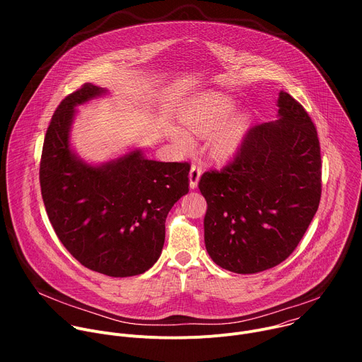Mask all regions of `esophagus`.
<instances>
[{
	"instance_id": "1",
	"label": "esophagus",
	"mask_w": 362,
	"mask_h": 362,
	"mask_svg": "<svg viewBox=\"0 0 362 362\" xmlns=\"http://www.w3.org/2000/svg\"><path fill=\"white\" fill-rule=\"evenodd\" d=\"M200 175H202V168L199 165H192L190 168V172H189V180H190V189H196L197 187V183H199V179H200Z\"/></svg>"
}]
</instances>
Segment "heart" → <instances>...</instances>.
<instances>
[{
  "label": "heart",
  "mask_w": 362,
  "mask_h": 362,
  "mask_svg": "<svg viewBox=\"0 0 362 362\" xmlns=\"http://www.w3.org/2000/svg\"><path fill=\"white\" fill-rule=\"evenodd\" d=\"M235 101L219 93L202 95L183 115L187 130L197 136H208L218 132L233 115ZM245 120H236L214 139V150L218 154H229L238 148L243 136ZM173 139L182 147H190L192 136L185 130H175Z\"/></svg>",
  "instance_id": "b5f03b06"
}]
</instances>
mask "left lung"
<instances>
[{
  "instance_id": "obj_1",
  "label": "left lung",
  "mask_w": 362,
  "mask_h": 362,
  "mask_svg": "<svg viewBox=\"0 0 362 362\" xmlns=\"http://www.w3.org/2000/svg\"><path fill=\"white\" fill-rule=\"evenodd\" d=\"M278 119L255 124L233 160L204 172V245L235 274L271 269L295 250L321 200V147L299 103L279 93Z\"/></svg>"
}]
</instances>
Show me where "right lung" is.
I'll list each match as a JSON object with an SVG mask.
<instances>
[{
    "instance_id": "add662e5",
    "label": "right lung",
    "mask_w": 362,
    "mask_h": 362,
    "mask_svg": "<svg viewBox=\"0 0 362 362\" xmlns=\"http://www.w3.org/2000/svg\"><path fill=\"white\" fill-rule=\"evenodd\" d=\"M86 83L69 94L45 133L40 185L48 219L86 268L115 278L150 269L163 249L172 206L189 192L187 162H156L136 148L93 166L70 147L76 107L106 94Z\"/></svg>"
}]
</instances>
